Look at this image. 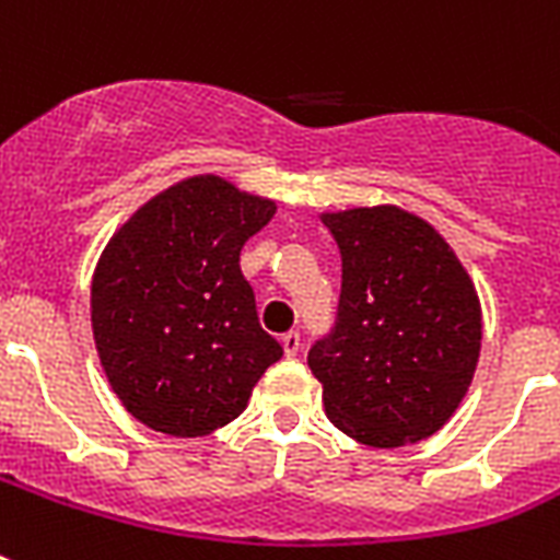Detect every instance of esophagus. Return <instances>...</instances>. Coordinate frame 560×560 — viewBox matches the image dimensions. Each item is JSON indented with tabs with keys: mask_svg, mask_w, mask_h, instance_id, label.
<instances>
[{
	"mask_svg": "<svg viewBox=\"0 0 560 560\" xmlns=\"http://www.w3.org/2000/svg\"><path fill=\"white\" fill-rule=\"evenodd\" d=\"M281 346H284V354H288V358H296L299 349H302V337H299V331H288L281 337Z\"/></svg>",
	"mask_w": 560,
	"mask_h": 560,
	"instance_id": "1",
	"label": "esophagus"
}]
</instances>
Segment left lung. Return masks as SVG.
I'll return each instance as SVG.
<instances>
[{"mask_svg":"<svg viewBox=\"0 0 560 560\" xmlns=\"http://www.w3.org/2000/svg\"><path fill=\"white\" fill-rule=\"evenodd\" d=\"M319 218L342 255L337 325L307 351L325 412L372 447L421 442L447 424L477 372V288L439 229L400 206Z\"/></svg>","mask_w":560,"mask_h":560,"instance_id":"1","label":"left lung"}]
</instances>
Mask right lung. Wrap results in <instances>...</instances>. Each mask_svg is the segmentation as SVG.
<instances>
[{"instance_id": "right-lung-1", "label": "right lung", "mask_w": 560, "mask_h": 560, "mask_svg": "<svg viewBox=\"0 0 560 560\" xmlns=\"http://www.w3.org/2000/svg\"><path fill=\"white\" fill-rule=\"evenodd\" d=\"M272 214L276 200L200 174L151 197L104 246L92 337L121 407L144 427L214 433L281 358L241 272V249Z\"/></svg>"}]
</instances>
